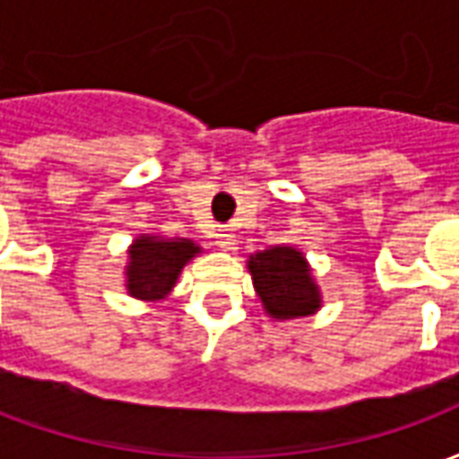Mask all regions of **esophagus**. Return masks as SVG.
Wrapping results in <instances>:
<instances>
[{
	"mask_svg": "<svg viewBox=\"0 0 459 459\" xmlns=\"http://www.w3.org/2000/svg\"><path fill=\"white\" fill-rule=\"evenodd\" d=\"M216 246L223 250H233L236 248V236L229 229H219V233H216Z\"/></svg>",
	"mask_w": 459,
	"mask_h": 459,
	"instance_id": "34e87169",
	"label": "esophagus"
}]
</instances>
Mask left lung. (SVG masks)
Returning <instances> with one entry per match:
<instances>
[{
    "label": "left lung",
    "instance_id": "left-lung-1",
    "mask_svg": "<svg viewBox=\"0 0 459 459\" xmlns=\"http://www.w3.org/2000/svg\"><path fill=\"white\" fill-rule=\"evenodd\" d=\"M248 270L263 305L275 319L305 317L319 307V290L299 250L278 246L255 253Z\"/></svg>",
    "mask_w": 459,
    "mask_h": 459
}]
</instances>
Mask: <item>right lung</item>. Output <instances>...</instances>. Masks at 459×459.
<instances>
[{"mask_svg": "<svg viewBox=\"0 0 459 459\" xmlns=\"http://www.w3.org/2000/svg\"><path fill=\"white\" fill-rule=\"evenodd\" d=\"M199 253L191 240H161L157 236H140L130 248L127 290L132 298L161 299L179 278L186 260Z\"/></svg>", "mask_w": 459, "mask_h": 459, "instance_id": "1", "label": "right lung"}]
</instances>
